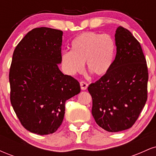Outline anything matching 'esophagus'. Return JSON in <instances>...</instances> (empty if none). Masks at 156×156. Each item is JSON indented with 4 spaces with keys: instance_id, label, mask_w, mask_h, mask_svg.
I'll list each match as a JSON object with an SVG mask.
<instances>
[{
    "instance_id": "esophagus-1",
    "label": "esophagus",
    "mask_w": 156,
    "mask_h": 156,
    "mask_svg": "<svg viewBox=\"0 0 156 156\" xmlns=\"http://www.w3.org/2000/svg\"><path fill=\"white\" fill-rule=\"evenodd\" d=\"M80 88H81L82 90H86V89H87V87H88V83H87L86 81H84V80H81V81H80Z\"/></svg>"
}]
</instances>
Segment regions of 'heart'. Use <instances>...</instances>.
Returning <instances> with one entry per match:
<instances>
[{
    "instance_id": "1",
    "label": "heart",
    "mask_w": 156,
    "mask_h": 156,
    "mask_svg": "<svg viewBox=\"0 0 156 156\" xmlns=\"http://www.w3.org/2000/svg\"><path fill=\"white\" fill-rule=\"evenodd\" d=\"M116 55V43L108 34L85 32L75 38L71 43V51L62 55V64L67 74L81 72L83 63L87 69L96 77H102L109 72Z\"/></svg>"
}]
</instances>
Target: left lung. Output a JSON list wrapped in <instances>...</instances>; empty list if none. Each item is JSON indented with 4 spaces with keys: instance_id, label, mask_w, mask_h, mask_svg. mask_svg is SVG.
Listing matches in <instances>:
<instances>
[{
    "instance_id": "obj_1",
    "label": "left lung",
    "mask_w": 156,
    "mask_h": 156,
    "mask_svg": "<svg viewBox=\"0 0 156 156\" xmlns=\"http://www.w3.org/2000/svg\"><path fill=\"white\" fill-rule=\"evenodd\" d=\"M115 41L117 54L112 68L88 87L93 117L108 132L131 128L147 100L148 69L140 43L122 26L116 31Z\"/></svg>"
}]
</instances>
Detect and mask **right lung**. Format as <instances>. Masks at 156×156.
<instances>
[{
    "label": "right lung",
    "mask_w": 156,
    "mask_h": 156,
    "mask_svg": "<svg viewBox=\"0 0 156 156\" xmlns=\"http://www.w3.org/2000/svg\"><path fill=\"white\" fill-rule=\"evenodd\" d=\"M63 32L46 27L30 31L16 46L10 66V101L21 125L39 135L53 133L63 121L65 102L80 83L58 69Z\"/></svg>",
    "instance_id": "right-lung-1"
}]
</instances>
